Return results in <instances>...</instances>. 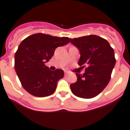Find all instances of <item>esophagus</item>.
I'll return each instance as SVG.
<instances>
[{
    "label": "esophagus",
    "instance_id": "obj_1",
    "mask_svg": "<svg viewBox=\"0 0 130 130\" xmlns=\"http://www.w3.org/2000/svg\"><path fill=\"white\" fill-rule=\"evenodd\" d=\"M69 72H68V71H65V75H69Z\"/></svg>",
    "mask_w": 130,
    "mask_h": 130
}]
</instances>
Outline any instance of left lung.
Instances as JSON below:
<instances>
[{
	"label": "left lung",
	"mask_w": 130,
	"mask_h": 130,
	"mask_svg": "<svg viewBox=\"0 0 130 130\" xmlns=\"http://www.w3.org/2000/svg\"><path fill=\"white\" fill-rule=\"evenodd\" d=\"M69 41L79 49L78 65L85 68V73H76L77 79L70 85L76 96L92 99L106 88L111 79L116 60L114 50L107 40L96 35H89Z\"/></svg>",
	"instance_id": "8db88e82"
}]
</instances>
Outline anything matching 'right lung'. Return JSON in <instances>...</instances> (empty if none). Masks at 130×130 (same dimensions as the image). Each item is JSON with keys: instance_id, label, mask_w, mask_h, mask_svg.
<instances>
[{"instance_id": "add662e5", "label": "right lung", "mask_w": 130, "mask_h": 130, "mask_svg": "<svg viewBox=\"0 0 130 130\" xmlns=\"http://www.w3.org/2000/svg\"><path fill=\"white\" fill-rule=\"evenodd\" d=\"M67 37L34 34L24 39L15 55V69L23 88L30 94L45 97L53 94L57 82L64 76L62 69L51 71L45 63L55 49L69 42Z\"/></svg>"}]
</instances>
